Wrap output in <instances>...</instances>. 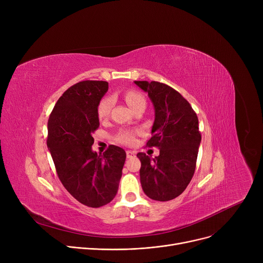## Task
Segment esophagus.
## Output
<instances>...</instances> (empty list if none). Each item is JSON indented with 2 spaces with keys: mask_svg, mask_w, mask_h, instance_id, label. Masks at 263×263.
<instances>
[{
  "mask_svg": "<svg viewBox=\"0 0 263 263\" xmlns=\"http://www.w3.org/2000/svg\"><path fill=\"white\" fill-rule=\"evenodd\" d=\"M126 154H127V158H128V159H132V158H134V157H135V153H134V151L127 150V151H126Z\"/></svg>",
  "mask_w": 263,
  "mask_h": 263,
  "instance_id": "34e87169",
  "label": "esophagus"
}]
</instances>
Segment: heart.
I'll list each match as a JSON object with an SVG mask.
<instances>
[{
  "instance_id": "1",
  "label": "heart",
  "mask_w": 263,
  "mask_h": 263,
  "mask_svg": "<svg viewBox=\"0 0 263 263\" xmlns=\"http://www.w3.org/2000/svg\"><path fill=\"white\" fill-rule=\"evenodd\" d=\"M124 99H126L128 105L132 109L142 104L146 105V100L143 95L136 90L126 91V93H124ZM112 103L113 100L110 97H105V98H103L99 102L98 108H97V114H98L99 119H105L108 116L109 109L112 107ZM115 141L124 145H132L135 142V133L130 130H120L115 136Z\"/></svg>"
}]
</instances>
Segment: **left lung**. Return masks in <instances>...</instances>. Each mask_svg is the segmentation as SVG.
<instances>
[{
  "mask_svg": "<svg viewBox=\"0 0 263 263\" xmlns=\"http://www.w3.org/2000/svg\"><path fill=\"white\" fill-rule=\"evenodd\" d=\"M148 92L155 106V122L148 147H158L160 155L141 160V184L154 200H172L183 193L194 175L201 134L198 118L191 104L171 86L160 82L134 81Z\"/></svg>",
  "mask_w": 263,
  "mask_h": 263,
  "instance_id": "8db88e82",
  "label": "left lung"
}]
</instances>
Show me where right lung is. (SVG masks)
Returning <instances> with one entry per match:
<instances>
[{
	"mask_svg": "<svg viewBox=\"0 0 263 263\" xmlns=\"http://www.w3.org/2000/svg\"><path fill=\"white\" fill-rule=\"evenodd\" d=\"M108 89L105 81H82L58 100L48 120L47 146L65 189L81 203L99 208L118 191L126 151L110 145L103 155L92 151L99 128L97 108Z\"/></svg>",
	"mask_w": 263,
	"mask_h": 263,
	"instance_id": "right-lung-1",
	"label": "right lung"
}]
</instances>
